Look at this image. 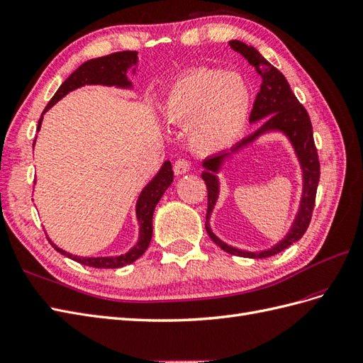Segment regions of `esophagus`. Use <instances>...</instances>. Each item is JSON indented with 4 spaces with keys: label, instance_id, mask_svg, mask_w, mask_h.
Here are the masks:
<instances>
[{
    "label": "esophagus",
    "instance_id": "1",
    "mask_svg": "<svg viewBox=\"0 0 363 363\" xmlns=\"http://www.w3.org/2000/svg\"><path fill=\"white\" fill-rule=\"evenodd\" d=\"M173 170H174V174H185L190 170V165L185 160H178L173 165Z\"/></svg>",
    "mask_w": 363,
    "mask_h": 363
}]
</instances>
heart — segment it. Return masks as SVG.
<instances>
[{
	"label": "heart",
	"mask_w": 363,
	"mask_h": 363,
	"mask_svg": "<svg viewBox=\"0 0 363 363\" xmlns=\"http://www.w3.org/2000/svg\"><path fill=\"white\" fill-rule=\"evenodd\" d=\"M250 106V89L238 73L196 69L179 77L167 90L162 115L172 124L187 125L194 150L216 153L242 136Z\"/></svg>",
	"instance_id": "obj_1"
}]
</instances>
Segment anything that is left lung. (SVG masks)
Returning <instances> with one entry per match:
<instances>
[{
	"mask_svg": "<svg viewBox=\"0 0 363 363\" xmlns=\"http://www.w3.org/2000/svg\"><path fill=\"white\" fill-rule=\"evenodd\" d=\"M230 48L242 55V57L257 70L259 75H261V89H259L256 95L252 115H250V123L255 124L257 121H262V124L259 125L255 133L244 138L242 141L231 147L230 150H224L218 155L208 156L202 161L203 172L201 174V178L206 182L208 191L206 230L213 242L219 248L224 250V252L240 257L262 259L277 255L279 252L288 248L291 244H294L296 240H299L303 236L306 228H308L314 208L315 191H318V184L320 178V165L318 150H315L313 139V127L310 116L306 113L305 107L294 96V93L291 91L290 84H288L285 77L274 66H272V64L268 62L253 45H247L242 41L233 40L230 41ZM270 133L284 134L292 144L303 170V194L296 216L287 235L270 249L262 250L261 252H248L247 250H240L224 243L213 234L209 227V218L218 199V172L221 167L239 150L252 143L261 135Z\"/></svg>",
	"mask_w": 363,
	"mask_h": 363,
	"instance_id": "8db88e82",
	"label": "left lung"
}]
</instances>
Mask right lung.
Wrapping results in <instances>:
<instances>
[{
    "mask_svg": "<svg viewBox=\"0 0 363 363\" xmlns=\"http://www.w3.org/2000/svg\"><path fill=\"white\" fill-rule=\"evenodd\" d=\"M136 67H138V52H130V50L116 52L101 58H93L86 61L84 64H81V66L62 82L60 89L57 90V93L53 95V98L49 101L48 107L44 108L43 115L38 121V128H36V132H40L41 124H43V116L45 111L52 108V106L57 104V102L66 96L67 93L77 90L79 87L95 86V84L118 87V89H132L133 84L132 81H128L127 72L132 70V73H136ZM33 147H35V141H33ZM172 182H173L172 162L165 161L160 169V172L153 176L152 181L145 185L141 193H139L136 207H135L136 220L139 225L138 240L132 248L127 250V252L123 255L90 256V257L77 256L66 252V250L60 248L58 245H55L50 239L49 242L55 250H57V252L67 256L69 259H72V261L82 265H89L93 268H121L132 264L136 261V259H139L144 255L148 244H150L152 235H153L152 219H153L156 203L160 202L162 194L165 193L167 189L170 187Z\"/></svg>",
    "mask_w": 363,
    "mask_h": 363,
    "instance_id": "1",
    "label": "right lung"
}]
</instances>
